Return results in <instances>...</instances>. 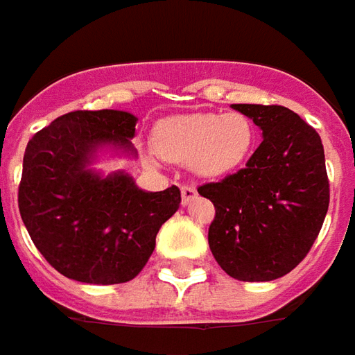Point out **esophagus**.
Masks as SVG:
<instances>
[{
    "label": "esophagus",
    "mask_w": 355,
    "mask_h": 355,
    "mask_svg": "<svg viewBox=\"0 0 355 355\" xmlns=\"http://www.w3.org/2000/svg\"><path fill=\"white\" fill-rule=\"evenodd\" d=\"M197 197V189L193 185H183L182 187V200L183 205H189L193 198Z\"/></svg>",
    "instance_id": "1"
}]
</instances>
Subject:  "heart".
I'll return each instance as SVG.
<instances>
[{
    "label": "heart",
    "mask_w": 355,
    "mask_h": 355,
    "mask_svg": "<svg viewBox=\"0 0 355 355\" xmlns=\"http://www.w3.org/2000/svg\"><path fill=\"white\" fill-rule=\"evenodd\" d=\"M153 139L166 160L191 162L200 175L218 178L245 164L256 143V128L243 112H195L158 122Z\"/></svg>",
    "instance_id": "1"
}]
</instances>
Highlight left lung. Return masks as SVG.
Listing matches in <instances>:
<instances>
[{"instance_id": "8db88e82", "label": "left lung", "mask_w": 355, "mask_h": 355, "mask_svg": "<svg viewBox=\"0 0 355 355\" xmlns=\"http://www.w3.org/2000/svg\"><path fill=\"white\" fill-rule=\"evenodd\" d=\"M262 130L243 170L205 183L216 208L208 245L239 281H273L310 252L329 208V178L319 133L279 105H233Z\"/></svg>"}]
</instances>
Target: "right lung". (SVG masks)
I'll return each mask as SVG.
<instances>
[{"label":"right lung","instance_id":"1","mask_svg":"<svg viewBox=\"0 0 355 355\" xmlns=\"http://www.w3.org/2000/svg\"><path fill=\"white\" fill-rule=\"evenodd\" d=\"M137 118L124 110H74L40 130L24 150L19 210L30 239L64 277L92 285L132 281L157 233L182 202L172 185L149 193L125 172L87 166L103 145L135 157Z\"/></svg>","mask_w":355,"mask_h":355}]
</instances>
